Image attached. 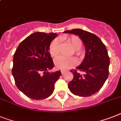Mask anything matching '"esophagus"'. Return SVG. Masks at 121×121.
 Masks as SVG:
<instances>
[{
  "mask_svg": "<svg viewBox=\"0 0 121 121\" xmlns=\"http://www.w3.org/2000/svg\"><path fill=\"white\" fill-rule=\"evenodd\" d=\"M65 72H66V71H65V70H61V74H65Z\"/></svg>",
  "mask_w": 121,
  "mask_h": 121,
  "instance_id": "obj_1",
  "label": "esophagus"
}]
</instances>
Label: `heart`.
Wrapping results in <instances>:
<instances>
[{"instance_id":"b5f03b06","label":"heart","mask_w":121,"mask_h":121,"mask_svg":"<svg viewBox=\"0 0 121 121\" xmlns=\"http://www.w3.org/2000/svg\"><path fill=\"white\" fill-rule=\"evenodd\" d=\"M67 42L71 45L75 50L77 55H80L79 50L82 47V42L80 38L77 36H71L66 39ZM49 52L52 57H56L60 53V41L58 38H56L53 40L50 45ZM77 64V60L74 58H66L65 56H59L55 60V66L58 69H68L74 66Z\"/></svg>"}]
</instances>
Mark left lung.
Returning <instances> with one entry per match:
<instances>
[{
  "label": "left lung",
  "mask_w": 121,
  "mask_h": 121,
  "mask_svg": "<svg viewBox=\"0 0 121 121\" xmlns=\"http://www.w3.org/2000/svg\"><path fill=\"white\" fill-rule=\"evenodd\" d=\"M64 33L78 36L86 49L83 62L76 67L84 74L71 70L73 79L68 84V88L73 95L81 97L95 95L103 87L109 75V57L106 47L99 37L82 29L66 30Z\"/></svg>",
  "instance_id": "1"
}]
</instances>
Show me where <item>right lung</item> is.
Here are the masks:
<instances>
[{
    "instance_id": "add662e5",
    "label": "right lung",
    "mask_w": 121,
    "mask_h": 121,
    "mask_svg": "<svg viewBox=\"0 0 121 121\" xmlns=\"http://www.w3.org/2000/svg\"><path fill=\"white\" fill-rule=\"evenodd\" d=\"M56 33L35 32L19 44L15 52L12 73L17 87L27 97L41 100L51 96L60 70L48 72L54 67L49 52Z\"/></svg>"
}]
</instances>
